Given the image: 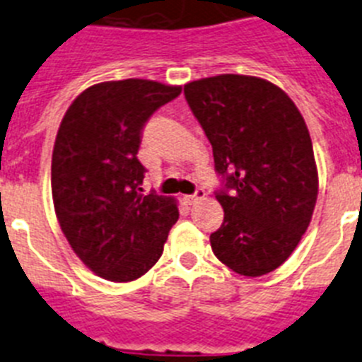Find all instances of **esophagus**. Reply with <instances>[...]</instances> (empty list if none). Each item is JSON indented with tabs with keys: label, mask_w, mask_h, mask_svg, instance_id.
Segmentation results:
<instances>
[{
	"label": "esophagus",
	"mask_w": 362,
	"mask_h": 362,
	"mask_svg": "<svg viewBox=\"0 0 362 362\" xmlns=\"http://www.w3.org/2000/svg\"><path fill=\"white\" fill-rule=\"evenodd\" d=\"M204 197V190L203 188H197L196 192H194V194H188V196H183V201L187 204H194V203H197V201L199 199H203Z\"/></svg>",
	"instance_id": "1"
}]
</instances>
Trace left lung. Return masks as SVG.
I'll use <instances>...</instances> for the list:
<instances>
[{
    "mask_svg": "<svg viewBox=\"0 0 362 362\" xmlns=\"http://www.w3.org/2000/svg\"><path fill=\"white\" fill-rule=\"evenodd\" d=\"M185 98L221 175L225 219L210 235L214 254L241 276H264L296 250L317 201L305 119L279 86L254 76L192 81Z\"/></svg>",
    "mask_w": 362,
    "mask_h": 362,
    "instance_id": "obj_1",
    "label": "left lung"
}]
</instances>
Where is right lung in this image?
<instances>
[{"label":"right lung","instance_id":"obj_1","mask_svg":"<svg viewBox=\"0 0 362 362\" xmlns=\"http://www.w3.org/2000/svg\"><path fill=\"white\" fill-rule=\"evenodd\" d=\"M181 86L148 79L107 81L74 99L52 152V199L72 250L99 277L127 283L163 254L177 221L172 197L143 194L137 159L143 129Z\"/></svg>","mask_w":362,"mask_h":362}]
</instances>
